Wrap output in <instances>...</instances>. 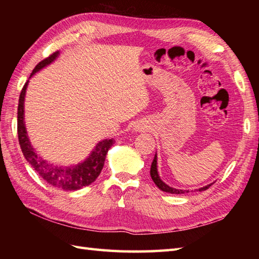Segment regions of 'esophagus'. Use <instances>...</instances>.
<instances>
[{
  "mask_svg": "<svg viewBox=\"0 0 259 259\" xmlns=\"http://www.w3.org/2000/svg\"><path fill=\"white\" fill-rule=\"evenodd\" d=\"M135 129H136V131H142V129H144V128H142L141 125H137Z\"/></svg>",
  "mask_w": 259,
  "mask_h": 259,
  "instance_id": "34e87169",
  "label": "esophagus"
}]
</instances>
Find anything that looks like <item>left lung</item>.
<instances>
[{
  "instance_id": "1",
  "label": "left lung",
  "mask_w": 259,
  "mask_h": 259,
  "mask_svg": "<svg viewBox=\"0 0 259 259\" xmlns=\"http://www.w3.org/2000/svg\"><path fill=\"white\" fill-rule=\"evenodd\" d=\"M150 176L153 180V183L156 184V186L158 187L159 189L164 191V192H169V194H176V195H179V194H186V192H189V190H183V189H176L174 187H170L167 184H164L163 181L159 177V174H158V167H157V153L155 155V158H153L152 163H151V168H150ZM213 184V183H212ZM212 184L210 185H207L205 187H201V188L197 189V191H203L208 189L209 187H210Z\"/></svg>"
}]
</instances>
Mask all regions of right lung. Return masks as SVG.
<instances>
[{
    "label": "right lung",
    "mask_w": 259,
    "mask_h": 259,
    "mask_svg": "<svg viewBox=\"0 0 259 259\" xmlns=\"http://www.w3.org/2000/svg\"><path fill=\"white\" fill-rule=\"evenodd\" d=\"M59 56L60 52L57 51L41 61L33 69L30 78L43 68H46L47 65L51 64ZM27 84H29V80L25 82L23 89L21 91L18 107L19 142L26 161L35 169V171L43 178V180H46L49 185L56 187V188L63 190H78L91 185L100 175L107 153L114 144V140L104 139L99 141L85 160L78 164H73V166H56V164L47 161L40 155H37V152L31 145L29 136H27L24 121V99Z\"/></svg>",
    "instance_id": "right-lung-1"
}]
</instances>
